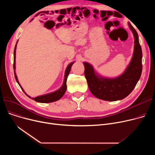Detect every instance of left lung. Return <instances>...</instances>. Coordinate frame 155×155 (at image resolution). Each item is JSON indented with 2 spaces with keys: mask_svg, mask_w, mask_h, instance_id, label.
I'll list each match as a JSON object with an SVG mask.
<instances>
[{
  "mask_svg": "<svg viewBox=\"0 0 155 155\" xmlns=\"http://www.w3.org/2000/svg\"><path fill=\"white\" fill-rule=\"evenodd\" d=\"M134 38V50L132 60L123 74L115 78L97 75L91 64L84 62V74L91 93L97 98L116 101L124 99L133 91L142 72V50L136 31L129 23Z\"/></svg>",
  "mask_w": 155,
  "mask_h": 155,
  "instance_id": "1",
  "label": "left lung"
}]
</instances>
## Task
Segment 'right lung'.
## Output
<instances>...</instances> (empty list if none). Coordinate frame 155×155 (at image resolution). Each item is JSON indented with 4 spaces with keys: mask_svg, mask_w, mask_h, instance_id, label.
<instances>
[{
    "mask_svg": "<svg viewBox=\"0 0 155 155\" xmlns=\"http://www.w3.org/2000/svg\"><path fill=\"white\" fill-rule=\"evenodd\" d=\"M18 43V41H17ZM16 45H17V43H16L15 46V48H14V64H13V67H14V75H15V78L16 80V82L18 83V84L19 85L20 87L21 88L22 91L24 92L28 97H29V98L31 97L28 95L26 92L24 91L23 88L21 87V85L19 83V81L18 80V77L15 75V50H16ZM73 64V62L71 63L70 64H69L68 65V67L66 69V71H65V73H64V81H63V84L61 86V87L57 90L55 92L48 94L46 95H41V96H38L35 98H32V100H34L38 102H41V103H50V102H55L56 101H58L59 99H60L61 97H63V95L64 94L65 92H66L67 90V77L69 75L70 71L71 70V67L72 66V64Z\"/></svg>",
    "mask_w": 155,
    "mask_h": 155,
    "instance_id": "obj_1",
    "label": "right lung"
}]
</instances>
